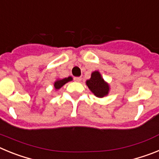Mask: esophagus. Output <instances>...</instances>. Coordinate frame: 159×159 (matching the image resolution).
Instances as JSON below:
<instances>
[{
	"instance_id": "obj_1",
	"label": "esophagus",
	"mask_w": 159,
	"mask_h": 159,
	"mask_svg": "<svg viewBox=\"0 0 159 159\" xmlns=\"http://www.w3.org/2000/svg\"><path fill=\"white\" fill-rule=\"evenodd\" d=\"M74 80H75V82H80V81L82 80V78H81V77H75V78H74Z\"/></svg>"
}]
</instances>
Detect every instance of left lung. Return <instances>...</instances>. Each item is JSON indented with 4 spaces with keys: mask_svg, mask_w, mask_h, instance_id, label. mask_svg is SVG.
Instances as JSON below:
<instances>
[{
    "mask_svg": "<svg viewBox=\"0 0 159 159\" xmlns=\"http://www.w3.org/2000/svg\"><path fill=\"white\" fill-rule=\"evenodd\" d=\"M86 84L91 92L98 98H102L108 95L110 87L107 83L101 76V74L98 71L92 73L91 78L86 81Z\"/></svg>",
    "mask_w": 159,
    "mask_h": 159,
    "instance_id": "8db88e82",
    "label": "left lung"
}]
</instances>
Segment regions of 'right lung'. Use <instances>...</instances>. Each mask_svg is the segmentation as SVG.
<instances>
[{
	"mask_svg": "<svg viewBox=\"0 0 159 159\" xmlns=\"http://www.w3.org/2000/svg\"><path fill=\"white\" fill-rule=\"evenodd\" d=\"M72 80V78L71 76L67 77V78L62 79V80H57L56 82L54 83V88L56 90H59L60 88H62L64 84H67V82Z\"/></svg>",
	"mask_w": 159,
	"mask_h": 159,
	"instance_id": "add662e5",
	"label": "right lung"
}]
</instances>
